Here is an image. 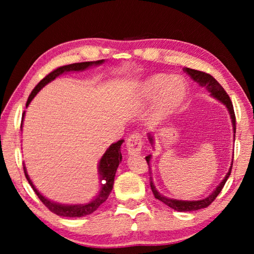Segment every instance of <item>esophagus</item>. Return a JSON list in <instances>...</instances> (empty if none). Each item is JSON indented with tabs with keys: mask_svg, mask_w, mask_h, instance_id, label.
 Returning <instances> with one entry per match:
<instances>
[{
	"mask_svg": "<svg viewBox=\"0 0 254 254\" xmlns=\"http://www.w3.org/2000/svg\"><path fill=\"white\" fill-rule=\"evenodd\" d=\"M141 148H142V136L139 133H133L127 141V150L128 154L135 156L141 152Z\"/></svg>",
	"mask_w": 254,
	"mask_h": 254,
	"instance_id": "obj_1",
	"label": "esophagus"
}]
</instances>
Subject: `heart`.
<instances>
[{"instance_id":"obj_1","label":"heart","mask_w":254,"mask_h":254,"mask_svg":"<svg viewBox=\"0 0 254 254\" xmlns=\"http://www.w3.org/2000/svg\"><path fill=\"white\" fill-rule=\"evenodd\" d=\"M188 87L180 77L158 74L142 81L140 95L145 100L157 97L156 114L159 119L166 118L176 111L186 100Z\"/></svg>"}]
</instances>
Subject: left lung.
I'll return each mask as SVG.
<instances>
[{
	"mask_svg": "<svg viewBox=\"0 0 254 254\" xmlns=\"http://www.w3.org/2000/svg\"><path fill=\"white\" fill-rule=\"evenodd\" d=\"M184 70L191 77L192 80H195L197 84L201 86V87L207 89V92L209 93L210 96L215 98V100H217L218 102H221L223 105H225V107L230 113L232 127H233V132H234L233 136L235 137V128L236 127H235L234 109H233V104H232L229 95H227V93L224 91V88L222 87L220 83H218V81L215 79L213 76H210L209 74H206V72H204V71L190 69V68H185ZM148 139L150 141V143H151V145L153 147L154 137L152 135V133H148ZM145 160H147V162H148V166H149V169H150L149 173H150V175H151L152 174L151 168H150V160H151V154H150V156H148V157H145ZM232 165H233V161H232V163H231L229 173L225 175L224 179L222 180L220 185H217L216 188L214 189V191L212 192V194H210L207 197H205V198H203V199H199V200H180V199L169 198V197L160 194V192L157 190V188H156V186H154V184L152 182V177H150V180H151V182H150V186H151V190L153 192L154 197H156V198L159 199L160 201H162L163 204L169 206L170 208H173L175 210H178V212H191V210H198V209L207 207L208 205L213 203L214 199L217 197V195L220 194L222 188L224 187L227 178L230 177L231 170H232Z\"/></svg>",
	"mask_w": 254,
	"mask_h": 254,
	"instance_id": "left-lung-1",
	"label": "left lung"
}]
</instances>
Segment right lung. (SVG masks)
Wrapping results in <instances>:
<instances>
[{
  "mask_svg": "<svg viewBox=\"0 0 254 254\" xmlns=\"http://www.w3.org/2000/svg\"><path fill=\"white\" fill-rule=\"evenodd\" d=\"M104 62L105 60L102 59V60H96V62L71 64V65H67V66H63V67L57 68V69L51 71L49 75H47L45 78L42 79L40 83L36 86V87H34L31 94H30V96L27 101V105L25 106L28 107L30 103H31V101L34 98V96L38 94V92H39L41 88H44L47 84H49L50 81H53L56 77H58L63 74H66V72H69V71H83L92 66H100ZM24 114H25V112H23L22 122L24 119ZM21 127H22V124H21ZM123 142H124V140H119L118 142L112 143L110 147L107 148L105 153L102 156L100 162H98V175H100V180L102 182L101 189H100V192H98V195L94 197L92 200H89L88 203L68 205V204H59V203H56V201L48 199L47 197L42 195L39 190H38L36 186H34L27 173V168H25V166L23 165L25 178L28 179L30 186L32 187L34 192H36L37 196L39 197V199L53 213L57 214V215H59V216H63V217L86 216V215H89L93 212H95V210L107 199V197L110 196L112 189H113L115 174H117V170H118L120 162L122 161L121 144Z\"/></svg>",
  "mask_w": 254,
  "mask_h": 254,
  "instance_id": "1",
  "label": "right lung"
}]
</instances>
